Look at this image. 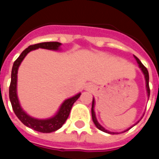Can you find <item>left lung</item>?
<instances>
[{"label":"left lung","instance_id":"left-lung-1","mask_svg":"<svg viewBox=\"0 0 159 159\" xmlns=\"http://www.w3.org/2000/svg\"><path fill=\"white\" fill-rule=\"evenodd\" d=\"M134 58H135V59L137 60V63L139 64V66H140V69H141V70L143 71L144 75H145V78H146V83H147V93H148V96H150V88H149V74H148V70H147V69L144 66V65L142 64V63L140 62V60L138 58H137L136 56H134ZM93 106H94V100H93V102H92V109H91V111H92V119H93V122L94 123V124H95V126L99 129L100 130H101V131H103V132H106V133H108V134H115L117 133H114V132H109L108 130L105 129L103 127L100 125V123H98V121H97L96 117H95V113H94V111H93ZM132 128V127H131ZM130 129V128H129ZM127 129V130H129ZM127 130H125V131H127ZM124 131V132H125Z\"/></svg>","mask_w":159,"mask_h":159}]
</instances>
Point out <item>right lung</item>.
<instances>
[{
  "label": "right lung",
  "mask_w": 159,
  "mask_h": 159,
  "mask_svg": "<svg viewBox=\"0 0 159 159\" xmlns=\"http://www.w3.org/2000/svg\"><path fill=\"white\" fill-rule=\"evenodd\" d=\"M60 45H61V43L58 42H41V43L30 45L23 51L19 58L14 61L13 66H12L11 83L9 86V99L12 104V110L14 111L16 116L18 117V118L25 126L29 127L30 129L38 131V132H42V133H51L62 127L63 124L65 123L66 119L69 117L70 111L73 104L75 103L76 100L79 98L81 93H78L72 98H70L68 100H65V102L62 104L58 113L52 118L46 120L36 119V118H33V117H30L29 115H27L22 110V108L19 105L18 96H17V73H18L19 65L21 64L24 58L27 55V53L29 52L39 48H40L50 49V50H57Z\"/></svg>",
  "instance_id": "add662e5"
}]
</instances>
